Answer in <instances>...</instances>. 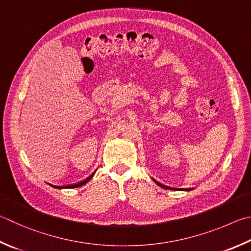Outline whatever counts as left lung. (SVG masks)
I'll list each match as a JSON object with an SVG mask.
<instances>
[{
	"label": "left lung",
	"mask_w": 251,
	"mask_h": 251,
	"mask_svg": "<svg viewBox=\"0 0 251 251\" xmlns=\"http://www.w3.org/2000/svg\"><path fill=\"white\" fill-rule=\"evenodd\" d=\"M154 182H156V183L158 184V185H160L161 186V188H163V189H169V190H176L175 188H169V186H167V185H163V184H161V183H159V182H157L156 180H154Z\"/></svg>",
	"instance_id": "obj_1"
}]
</instances>
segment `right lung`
<instances>
[{"mask_svg": "<svg viewBox=\"0 0 251 251\" xmlns=\"http://www.w3.org/2000/svg\"><path fill=\"white\" fill-rule=\"evenodd\" d=\"M93 176V175L92 176H88L86 177L85 180H83V181H81V182H78V183H75V184H69V185H65V186H61V188H68V189H72V188H78V186H81V185H83V184H85L86 182H88L91 177Z\"/></svg>", "mask_w": 251, "mask_h": 251, "instance_id": "obj_1", "label": "right lung"}]
</instances>
